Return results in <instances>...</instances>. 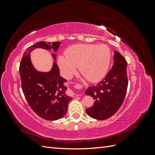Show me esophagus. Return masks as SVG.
Here are the masks:
<instances>
[{"label": "esophagus", "instance_id": "esophagus-1", "mask_svg": "<svg viewBox=\"0 0 155 155\" xmlns=\"http://www.w3.org/2000/svg\"><path fill=\"white\" fill-rule=\"evenodd\" d=\"M70 92H72L71 91H70ZM72 94H73V95H74L75 96H78L77 94H74V93H73V92H72Z\"/></svg>", "mask_w": 155, "mask_h": 155}]
</instances>
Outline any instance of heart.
Returning <instances> with one entry per match:
<instances>
[{"instance_id": "1", "label": "heart", "mask_w": 155, "mask_h": 155, "mask_svg": "<svg viewBox=\"0 0 155 155\" xmlns=\"http://www.w3.org/2000/svg\"><path fill=\"white\" fill-rule=\"evenodd\" d=\"M110 50L105 45L78 44L71 46L65 56L58 58V65L63 76L69 79L79 71L89 81L97 82L104 78L109 69Z\"/></svg>"}]
</instances>
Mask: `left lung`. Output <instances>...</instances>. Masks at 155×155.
<instances>
[{
  "instance_id": "obj_1",
  "label": "left lung",
  "mask_w": 155,
  "mask_h": 155,
  "mask_svg": "<svg viewBox=\"0 0 155 155\" xmlns=\"http://www.w3.org/2000/svg\"><path fill=\"white\" fill-rule=\"evenodd\" d=\"M113 65L105 78L96 85L88 87L87 95L95 100L94 105L86 109L91 118L105 120L110 118L122 105L128 86L127 63L118 51H114Z\"/></svg>"
}]
</instances>
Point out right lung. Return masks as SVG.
<instances>
[{
	"mask_svg": "<svg viewBox=\"0 0 155 155\" xmlns=\"http://www.w3.org/2000/svg\"><path fill=\"white\" fill-rule=\"evenodd\" d=\"M61 42L46 43L41 41L30 46L23 54L19 74L22 92L29 105L35 113L46 120H58L66 114L68 102L72 100L67 96V88L63 83L66 79L59 76V69L55 63L56 54L52 67L49 72L38 71L33 65L30 53L36 48H43L55 53Z\"/></svg>",
	"mask_w": 155,
	"mask_h": 155,
	"instance_id": "right-lung-1",
	"label": "right lung"
}]
</instances>
